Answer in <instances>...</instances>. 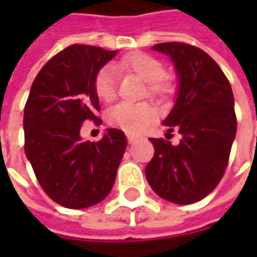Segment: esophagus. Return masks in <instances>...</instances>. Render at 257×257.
<instances>
[{
  "label": "esophagus",
  "mask_w": 257,
  "mask_h": 257,
  "mask_svg": "<svg viewBox=\"0 0 257 257\" xmlns=\"http://www.w3.org/2000/svg\"><path fill=\"white\" fill-rule=\"evenodd\" d=\"M128 142H129V145L135 143V142H136V136H134V135H128Z\"/></svg>",
  "instance_id": "esophagus-1"
}]
</instances>
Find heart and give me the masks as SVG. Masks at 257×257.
<instances>
[{
	"instance_id": "heart-1",
	"label": "heart",
	"mask_w": 257,
	"mask_h": 257,
	"mask_svg": "<svg viewBox=\"0 0 257 257\" xmlns=\"http://www.w3.org/2000/svg\"><path fill=\"white\" fill-rule=\"evenodd\" d=\"M118 68L132 71L147 82L149 95L167 99L173 93L172 84L165 75V68L160 60L147 53H131L118 63ZM93 90L97 99L110 103L115 97L114 71L110 66L101 67L93 78ZM157 117L156 107L150 103H119L107 111V122L128 134H139Z\"/></svg>"
}]
</instances>
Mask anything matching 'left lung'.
I'll use <instances>...</instances> for the list:
<instances>
[{"label":"left lung","instance_id":"8db88e82","mask_svg":"<svg viewBox=\"0 0 257 257\" xmlns=\"http://www.w3.org/2000/svg\"><path fill=\"white\" fill-rule=\"evenodd\" d=\"M154 51L168 55L179 79L175 106L164 125L182 135L178 146L150 139L154 157L146 179L161 198L189 205L205 198L226 171L237 134L234 96L228 79L213 59L183 42H162Z\"/></svg>","mask_w":257,"mask_h":257}]
</instances>
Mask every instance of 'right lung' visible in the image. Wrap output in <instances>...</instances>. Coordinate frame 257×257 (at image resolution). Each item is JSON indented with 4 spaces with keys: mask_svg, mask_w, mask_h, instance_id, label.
I'll use <instances>...</instances> for the list:
<instances>
[{
    "mask_svg": "<svg viewBox=\"0 0 257 257\" xmlns=\"http://www.w3.org/2000/svg\"><path fill=\"white\" fill-rule=\"evenodd\" d=\"M115 55L74 44L55 55L31 85L23 117L26 157L44 191L64 208L99 204L115 182L126 149L122 131L108 128L99 142L79 135L85 119L101 122L93 78Z\"/></svg>",
    "mask_w": 257,
    "mask_h": 257,
    "instance_id": "add662e5",
    "label": "right lung"
}]
</instances>
